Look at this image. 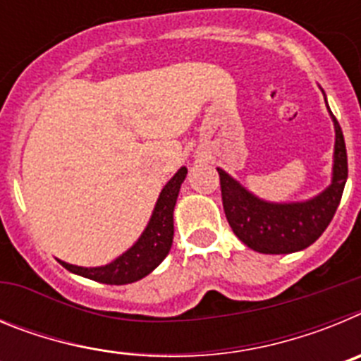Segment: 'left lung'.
<instances>
[{
    "instance_id": "left-lung-1",
    "label": "left lung",
    "mask_w": 361,
    "mask_h": 361,
    "mask_svg": "<svg viewBox=\"0 0 361 361\" xmlns=\"http://www.w3.org/2000/svg\"><path fill=\"white\" fill-rule=\"evenodd\" d=\"M331 117L336 133L333 178L329 186L312 199L304 202H267L240 186L224 170L216 168L226 219L233 233L253 251L286 255L305 250L318 240L333 220L345 188L347 149L342 128L333 114Z\"/></svg>"
}]
</instances>
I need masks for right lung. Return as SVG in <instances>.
Returning a JSON list of instances; mask_svg holds the SVG:
<instances>
[{
	"label": "right lung",
	"mask_w": 361,
	"mask_h": 361,
	"mask_svg": "<svg viewBox=\"0 0 361 361\" xmlns=\"http://www.w3.org/2000/svg\"><path fill=\"white\" fill-rule=\"evenodd\" d=\"M186 173L188 170L183 166L168 180V184L162 188L157 204L153 208L152 219L139 240L128 251L117 257L114 262L99 267L73 266L63 260H59V264L70 273L95 280V282L110 283V286H124V283L145 279L164 260L166 255L170 253L171 242H173V209Z\"/></svg>",
	"instance_id": "1"
}]
</instances>
